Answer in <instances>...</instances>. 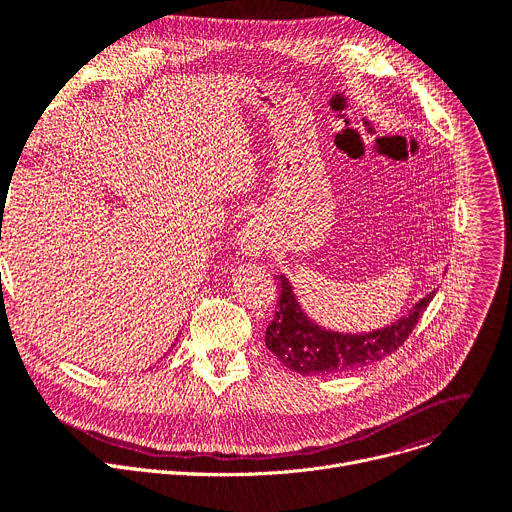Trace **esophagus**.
<instances>
[{
    "mask_svg": "<svg viewBox=\"0 0 512 512\" xmlns=\"http://www.w3.org/2000/svg\"><path fill=\"white\" fill-rule=\"evenodd\" d=\"M238 245L245 255L257 257L263 249V236H261L259 228L255 224H249L247 228H242V232L238 236Z\"/></svg>",
    "mask_w": 512,
    "mask_h": 512,
    "instance_id": "34e87169",
    "label": "esophagus"
}]
</instances>
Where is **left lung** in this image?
<instances>
[{
	"mask_svg": "<svg viewBox=\"0 0 512 512\" xmlns=\"http://www.w3.org/2000/svg\"><path fill=\"white\" fill-rule=\"evenodd\" d=\"M280 301L272 324L265 330V346L290 369L301 375L344 373L378 363L405 344L434 292L423 297L409 315L396 324L369 334H338L319 328L303 313L292 286L278 276Z\"/></svg>",
	"mask_w": 512,
	"mask_h": 512,
	"instance_id": "8db88e82",
	"label": "left lung"
}]
</instances>
